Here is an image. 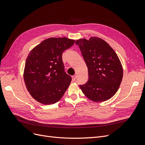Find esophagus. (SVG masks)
<instances>
[{"label":"esophagus","instance_id":"1","mask_svg":"<svg viewBox=\"0 0 145 145\" xmlns=\"http://www.w3.org/2000/svg\"><path fill=\"white\" fill-rule=\"evenodd\" d=\"M76 79H77V75H73V76L72 77V81H75V80H76Z\"/></svg>","mask_w":145,"mask_h":145}]
</instances>
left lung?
<instances>
[{
    "label": "left lung",
    "instance_id": "8db88e82",
    "mask_svg": "<svg viewBox=\"0 0 145 145\" xmlns=\"http://www.w3.org/2000/svg\"><path fill=\"white\" fill-rule=\"evenodd\" d=\"M88 71V80L80 85L82 93L92 101H106L116 94L123 78V68L116 53L105 40L91 37L75 41Z\"/></svg>",
    "mask_w": 145,
    "mask_h": 145
}]
</instances>
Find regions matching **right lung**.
<instances>
[{
  "instance_id": "right-lung-1",
  "label": "right lung",
  "mask_w": 145,
  "mask_h": 145,
  "mask_svg": "<svg viewBox=\"0 0 145 145\" xmlns=\"http://www.w3.org/2000/svg\"><path fill=\"white\" fill-rule=\"evenodd\" d=\"M74 42L65 37L48 38L27 56L24 81L27 91L37 101L54 104L64 94L72 78L65 71L62 55Z\"/></svg>"
}]
</instances>
